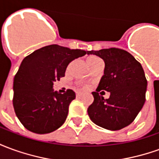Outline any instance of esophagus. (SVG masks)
<instances>
[{
    "instance_id": "1",
    "label": "esophagus",
    "mask_w": 159,
    "mask_h": 159,
    "mask_svg": "<svg viewBox=\"0 0 159 159\" xmlns=\"http://www.w3.org/2000/svg\"><path fill=\"white\" fill-rule=\"evenodd\" d=\"M82 95H83V93H76V98H80Z\"/></svg>"
}]
</instances>
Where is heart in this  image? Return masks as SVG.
I'll return each instance as SVG.
<instances>
[{"instance_id": "heart-1", "label": "heart", "mask_w": 159, "mask_h": 159, "mask_svg": "<svg viewBox=\"0 0 159 159\" xmlns=\"http://www.w3.org/2000/svg\"><path fill=\"white\" fill-rule=\"evenodd\" d=\"M100 61H102L100 58H98L96 56H89V57H88L87 58V60H86V63L87 65L89 66V65H93L94 63H97V62H100Z\"/></svg>"}]
</instances>
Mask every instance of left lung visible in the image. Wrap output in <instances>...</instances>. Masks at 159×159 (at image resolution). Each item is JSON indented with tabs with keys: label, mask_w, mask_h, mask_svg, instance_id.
I'll use <instances>...</instances> for the list:
<instances>
[{
	"label": "left lung",
	"mask_w": 159,
	"mask_h": 159,
	"mask_svg": "<svg viewBox=\"0 0 159 159\" xmlns=\"http://www.w3.org/2000/svg\"><path fill=\"white\" fill-rule=\"evenodd\" d=\"M105 62L104 75L88 114L93 123L108 130H119L129 125L143 107L147 81L142 66L123 49L105 48L88 51ZM106 90L110 97L105 100L98 92Z\"/></svg>",
	"instance_id": "left-lung-1"
}]
</instances>
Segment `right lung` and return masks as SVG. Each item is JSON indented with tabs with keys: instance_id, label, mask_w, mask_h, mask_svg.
Masks as SVG:
<instances>
[{
	"instance_id": "1",
	"label": "right lung",
	"mask_w": 159,
	"mask_h": 159,
	"mask_svg": "<svg viewBox=\"0 0 159 159\" xmlns=\"http://www.w3.org/2000/svg\"><path fill=\"white\" fill-rule=\"evenodd\" d=\"M87 51L49 45L23 59L13 80V108L20 123L36 134L51 133L65 123L76 93L54 91L53 83L65 76L70 62Z\"/></svg>"
}]
</instances>
